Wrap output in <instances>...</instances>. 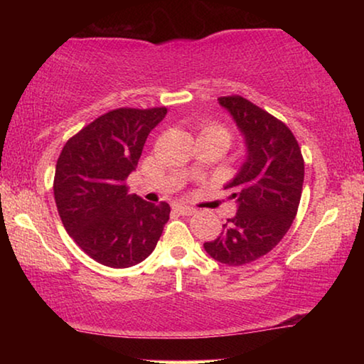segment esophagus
I'll use <instances>...</instances> for the list:
<instances>
[{"label":"esophagus","mask_w":364,"mask_h":364,"mask_svg":"<svg viewBox=\"0 0 364 364\" xmlns=\"http://www.w3.org/2000/svg\"><path fill=\"white\" fill-rule=\"evenodd\" d=\"M176 210L181 213V215H193L197 212V208H193L187 203H176Z\"/></svg>","instance_id":"esophagus-1"}]
</instances>
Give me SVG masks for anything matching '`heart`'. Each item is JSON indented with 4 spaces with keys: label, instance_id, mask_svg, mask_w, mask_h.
I'll return each instance as SVG.
<instances>
[{
    "label": "heart",
    "instance_id": "obj_1",
    "mask_svg": "<svg viewBox=\"0 0 364 364\" xmlns=\"http://www.w3.org/2000/svg\"><path fill=\"white\" fill-rule=\"evenodd\" d=\"M205 137H222L227 142H230V132L227 131V127H223L222 124L217 122H203L200 126V139Z\"/></svg>",
    "mask_w": 364,
    "mask_h": 364
}]
</instances>
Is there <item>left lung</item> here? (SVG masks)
<instances>
[{
    "label": "left lung",
    "instance_id": "left-lung-1",
    "mask_svg": "<svg viewBox=\"0 0 364 364\" xmlns=\"http://www.w3.org/2000/svg\"><path fill=\"white\" fill-rule=\"evenodd\" d=\"M245 136L247 161L225 191L237 203L215 240L203 248L217 262L240 267L267 255L285 237L300 205L305 161L280 119L242 96L218 97Z\"/></svg>",
    "mask_w": 364,
    "mask_h": 364
}]
</instances>
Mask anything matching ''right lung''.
Instances as JSON below:
<instances>
[{"label":"right lung","mask_w":364,"mask_h":364,"mask_svg":"<svg viewBox=\"0 0 364 364\" xmlns=\"http://www.w3.org/2000/svg\"><path fill=\"white\" fill-rule=\"evenodd\" d=\"M167 107L112 109L64 144L54 173V200L66 232L92 260L111 268L151 255L171 205L127 193L149 132Z\"/></svg>","instance_id":"1"}]
</instances>
